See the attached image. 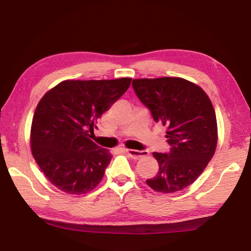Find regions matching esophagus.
Returning a JSON list of instances; mask_svg holds the SVG:
<instances>
[{
  "mask_svg": "<svg viewBox=\"0 0 251 251\" xmlns=\"http://www.w3.org/2000/svg\"><path fill=\"white\" fill-rule=\"evenodd\" d=\"M126 154L134 159L142 158V157H145L148 155L146 151H135V150H126Z\"/></svg>",
  "mask_w": 251,
  "mask_h": 251,
  "instance_id": "esophagus-1",
  "label": "esophagus"
}]
</instances>
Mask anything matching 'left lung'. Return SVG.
I'll list each match as a JSON object with an SVG mask.
<instances>
[{"mask_svg": "<svg viewBox=\"0 0 251 251\" xmlns=\"http://www.w3.org/2000/svg\"><path fill=\"white\" fill-rule=\"evenodd\" d=\"M133 88L156 123L167 127L169 152H152L159 171L147 179L156 192H179L197 179L217 147V120L209 97L180 77L133 79Z\"/></svg>", "mask_w": 251, "mask_h": 251, "instance_id": "obj_1", "label": "left lung"}]
</instances>
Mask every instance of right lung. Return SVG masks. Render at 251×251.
I'll list each match as a JSON object with an SVG mask.
<instances>
[{"mask_svg":"<svg viewBox=\"0 0 251 251\" xmlns=\"http://www.w3.org/2000/svg\"><path fill=\"white\" fill-rule=\"evenodd\" d=\"M130 82L128 77L63 80L39 101L31 127L32 154L59 190L82 195L100 182L112 155L90 133Z\"/></svg>","mask_w":251,"mask_h":251,"instance_id":"1","label":"right lung"}]
</instances>
